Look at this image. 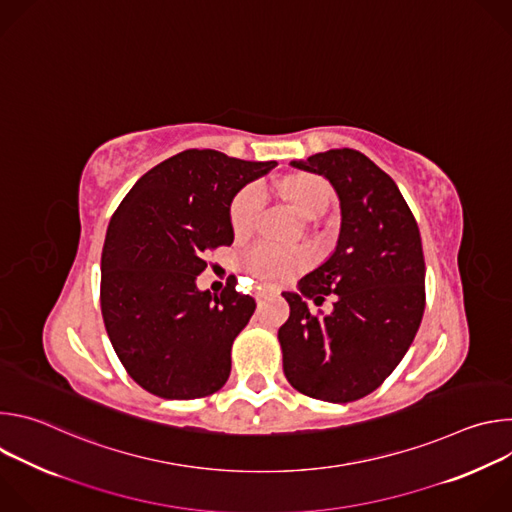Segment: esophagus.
I'll return each instance as SVG.
<instances>
[{
    "label": "esophagus",
    "mask_w": 512,
    "mask_h": 512,
    "mask_svg": "<svg viewBox=\"0 0 512 512\" xmlns=\"http://www.w3.org/2000/svg\"><path fill=\"white\" fill-rule=\"evenodd\" d=\"M277 291L275 289H265V291H261V294L257 296V304H261V302H265L267 298H271V296H275Z\"/></svg>",
    "instance_id": "obj_1"
}]
</instances>
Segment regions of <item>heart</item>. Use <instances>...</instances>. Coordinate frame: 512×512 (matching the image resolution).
Listing matches in <instances>:
<instances>
[{
  "mask_svg": "<svg viewBox=\"0 0 512 512\" xmlns=\"http://www.w3.org/2000/svg\"><path fill=\"white\" fill-rule=\"evenodd\" d=\"M271 192L291 212H296L306 221L322 216L332 202V186L322 176L310 172H291L277 178L271 184ZM261 206V192L253 186L243 188L235 196L231 204V229L237 237L253 233ZM306 265L308 255L304 251L259 249L247 257L245 271L265 285H281L298 275Z\"/></svg>",
  "mask_w": 512,
  "mask_h": 512,
  "instance_id": "b5f03b06",
  "label": "heart"
}]
</instances>
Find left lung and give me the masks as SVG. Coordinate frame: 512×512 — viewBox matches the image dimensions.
Here are the masks:
<instances>
[{"mask_svg": "<svg viewBox=\"0 0 512 512\" xmlns=\"http://www.w3.org/2000/svg\"><path fill=\"white\" fill-rule=\"evenodd\" d=\"M294 168L324 176L340 200L332 255L283 291L289 318L277 338L283 373L300 393L348 403L375 391L409 350L425 310V261L397 184L356 150H328ZM334 300L314 317L308 301Z\"/></svg>", "mask_w": 512, "mask_h": 512, "instance_id": "8db88e82", "label": "left lung"}]
</instances>
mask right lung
<instances>
[{"instance_id":"add662e5","label":"right lung","mask_w":512,"mask_h":512,"mask_svg":"<svg viewBox=\"0 0 512 512\" xmlns=\"http://www.w3.org/2000/svg\"><path fill=\"white\" fill-rule=\"evenodd\" d=\"M275 162L186 150L143 174L107 229L101 312L129 377L164 399H196L231 375V346L255 312L235 279L221 296L196 277L210 249L231 245V202Z\"/></svg>"}]
</instances>
